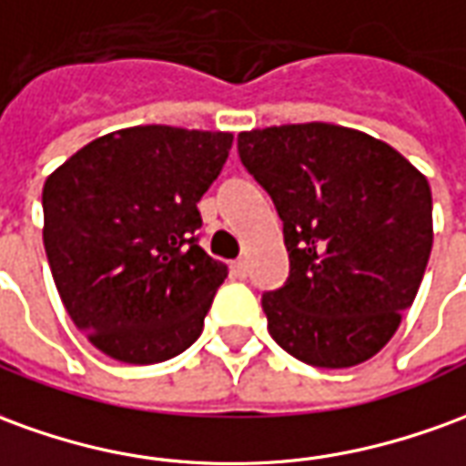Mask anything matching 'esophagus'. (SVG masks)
Segmentation results:
<instances>
[{
  "mask_svg": "<svg viewBox=\"0 0 466 466\" xmlns=\"http://www.w3.org/2000/svg\"><path fill=\"white\" fill-rule=\"evenodd\" d=\"M232 272L237 278H247V262H244V259H237L232 265Z\"/></svg>",
  "mask_w": 466,
  "mask_h": 466,
  "instance_id": "esophagus-1",
  "label": "esophagus"
}]
</instances>
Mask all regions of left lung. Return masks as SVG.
<instances>
[{
    "mask_svg": "<svg viewBox=\"0 0 466 466\" xmlns=\"http://www.w3.org/2000/svg\"><path fill=\"white\" fill-rule=\"evenodd\" d=\"M237 146L285 224L289 279L262 298L269 335L315 369L373 358L431 255L426 177L389 143L333 123L244 131Z\"/></svg>",
    "mask_w": 466,
    "mask_h": 466,
    "instance_id": "left-lung-1",
    "label": "left lung"
}]
</instances>
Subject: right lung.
<instances>
[{
	"instance_id": "obj_1",
	"label": "right lung",
	"mask_w": 466,
	"mask_h": 466,
	"mask_svg": "<svg viewBox=\"0 0 466 466\" xmlns=\"http://www.w3.org/2000/svg\"><path fill=\"white\" fill-rule=\"evenodd\" d=\"M234 136L133 126L75 151L42 188L45 252L73 323L120 363H161L204 330L227 265L194 232Z\"/></svg>"
}]
</instances>
